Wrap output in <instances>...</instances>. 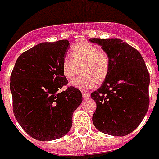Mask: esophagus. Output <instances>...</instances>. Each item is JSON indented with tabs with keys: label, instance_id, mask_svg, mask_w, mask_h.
Instances as JSON below:
<instances>
[{
	"label": "esophagus",
	"instance_id": "34e87169",
	"mask_svg": "<svg viewBox=\"0 0 159 159\" xmlns=\"http://www.w3.org/2000/svg\"><path fill=\"white\" fill-rule=\"evenodd\" d=\"M82 96L84 98H89V96H90V94L88 93V92H82Z\"/></svg>",
	"mask_w": 159,
	"mask_h": 159
}]
</instances>
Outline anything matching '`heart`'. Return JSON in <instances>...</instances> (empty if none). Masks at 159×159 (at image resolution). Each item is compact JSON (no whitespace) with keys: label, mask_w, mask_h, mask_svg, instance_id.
Segmentation results:
<instances>
[{"label":"heart","mask_w":159,"mask_h":159,"mask_svg":"<svg viewBox=\"0 0 159 159\" xmlns=\"http://www.w3.org/2000/svg\"><path fill=\"white\" fill-rule=\"evenodd\" d=\"M110 68L109 54L88 41L75 44L70 48V57H64L62 62V71L68 80H72L80 70L81 74L72 83L80 89H89L95 84H102L109 75Z\"/></svg>","instance_id":"1"}]
</instances>
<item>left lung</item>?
Returning <instances> with one entry per match:
<instances>
[{
    "instance_id": "obj_1",
    "label": "left lung",
    "mask_w": 159,
    "mask_h": 159,
    "mask_svg": "<svg viewBox=\"0 0 159 159\" xmlns=\"http://www.w3.org/2000/svg\"><path fill=\"white\" fill-rule=\"evenodd\" d=\"M109 54L111 68L102 85L91 94L96 102L93 123L114 136L130 134L143 121L150 104V73L142 55L119 39H91Z\"/></svg>"
}]
</instances>
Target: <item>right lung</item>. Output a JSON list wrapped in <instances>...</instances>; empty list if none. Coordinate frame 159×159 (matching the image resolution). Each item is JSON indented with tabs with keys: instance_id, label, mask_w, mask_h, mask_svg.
Segmentation results:
<instances>
[{
	"instance_id": "right-lung-1",
	"label": "right lung",
	"mask_w": 159,
	"mask_h": 159,
	"mask_svg": "<svg viewBox=\"0 0 159 159\" xmlns=\"http://www.w3.org/2000/svg\"><path fill=\"white\" fill-rule=\"evenodd\" d=\"M67 40L42 42L19 56L10 76L13 112L22 128L38 141L63 137L72 125V113L82 102L81 92L67 86L62 62Z\"/></svg>"
}]
</instances>
